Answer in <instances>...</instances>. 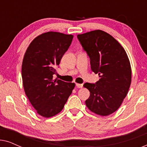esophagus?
I'll return each mask as SVG.
<instances>
[{"mask_svg": "<svg viewBox=\"0 0 147 147\" xmlns=\"http://www.w3.org/2000/svg\"><path fill=\"white\" fill-rule=\"evenodd\" d=\"M76 86H77V88H82V87H83V84H76Z\"/></svg>", "mask_w": 147, "mask_h": 147, "instance_id": "obj_1", "label": "esophagus"}]
</instances>
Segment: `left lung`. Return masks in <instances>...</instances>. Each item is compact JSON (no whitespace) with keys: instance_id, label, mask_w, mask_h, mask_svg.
<instances>
[{"instance_id":"8db88e82","label":"left lung","mask_w":147,"mask_h":147,"mask_svg":"<svg viewBox=\"0 0 147 147\" xmlns=\"http://www.w3.org/2000/svg\"><path fill=\"white\" fill-rule=\"evenodd\" d=\"M77 37L90 58L92 71L100 78L95 84H84L90 92L86 106L98 115H110L121 105L131 83L127 54L112 36L101 30L78 35Z\"/></svg>"}]
</instances>
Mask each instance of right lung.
<instances>
[{"label": "right lung", "instance_id": "right-lung-1", "mask_svg": "<svg viewBox=\"0 0 147 147\" xmlns=\"http://www.w3.org/2000/svg\"><path fill=\"white\" fill-rule=\"evenodd\" d=\"M73 37L47 32L36 37L25 52L22 64L24 90L32 106L43 117L61 112L75 87L74 83L53 79Z\"/></svg>", "mask_w": 147, "mask_h": 147}]
</instances>
